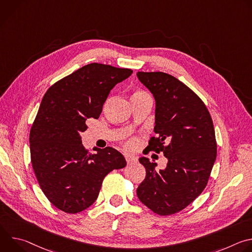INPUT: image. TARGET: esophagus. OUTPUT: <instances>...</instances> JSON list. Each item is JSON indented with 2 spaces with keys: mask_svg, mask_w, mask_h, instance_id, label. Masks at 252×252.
Here are the masks:
<instances>
[{
  "mask_svg": "<svg viewBox=\"0 0 252 252\" xmlns=\"http://www.w3.org/2000/svg\"><path fill=\"white\" fill-rule=\"evenodd\" d=\"M125 158H126V161L127 164L132 163V162H134L136 160V158L133 156H130V155H126Z\"/></svg>",
  "mask_w": 252,
  "mask_h": 252,
  "instance_id": "34e87169",
  "label": "esophagus"
}]
</instances>
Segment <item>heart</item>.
<instances>
[{
	"instance_id": "1",
	"label": "heart",
	"mask_w": 252,
	"mask_h": 252,
	"mask_svg": "<svg viewBox=\"0 0 252 252\" xmlns=\"http://www.w3.org/2000/svg\"><path fill=\"white\" fill-rule=\"evenodd\" d=\"M143 95H148V94H147L146 92H143V91L137 90V91H135V92L132 94L131 98H133V97H140V96H143ZM136 145H137V139H136V138H130V139L127 140V142H126V147H127V148H130V149L134 148Z\"/></svg>"
}]
</instances>
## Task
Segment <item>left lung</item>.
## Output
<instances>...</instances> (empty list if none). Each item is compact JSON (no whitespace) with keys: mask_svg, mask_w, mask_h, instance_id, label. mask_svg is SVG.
Returning a JSON list of instances; mask_svg holds the SVG:
<instances>
[{"mask_svg":"<svg viewBox=\"0 0 252 252\" xmlns=\"http://www.w3.org/2000/svg\"><path fill=\"white\" fill-rule=\"evenodd\" d=\"M138 80L156 98L158 136L148 149L167 158L165 169L140 158L146 178L138 186V199L158 215L177 213L205 189L217 158L212 119L201 98L176 78L161 71H137Z\"/></svg>","mask_w":252,"mask_h":252,"instance_id":"8db88e82","label":"left lung"}]
</instances>
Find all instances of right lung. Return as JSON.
<instances>
[{"mask_svg":"<svg viewBox=\"0 0 252 252\" xmlns=\"http://www.w3.org/2000/svg\"><path fill=\"white\" fill-rule=\"evenodd\" d=\"M132 74L130 68L93 63L55 83L45 94L30 131L31 161L50 202L78 213L98 196L103 178L126 165L117 150L89 154L81 133L89 119H98L112 89Z\"/></svg>","mask_w":252,"mask_h":252,"instance_id":"right-lung-1","label":"right lung"}]
</instances>
